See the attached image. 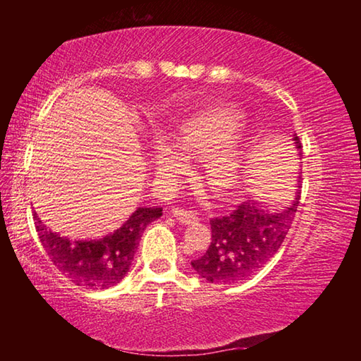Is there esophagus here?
<instances>
[{
    "label": "esophagus",
    "mask_w": 361,
    "mask_h": 361,
    "mask_svg": "<svg viewBox=\"0 0 361 361\" xmlns=\"http://www.w3.org/2000/svg\"><path fill=\"white\" fill-rule=\"evenodd\" d=\"M172 215L175 216V219H178L181 224H192L199 219L197 213L189 212V210H185V209H178V207L172 210Z\"/></svg>",
    "instance_id": "1"
}]
</instances>
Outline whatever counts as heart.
<instances>
[{
  "label": "heart",
  "instance_id": "1",
  "mask_svg": "<svg viewBox=\"0 0 361 361\" xmlns=\"http://www.w3.org/2000/svg\"><path fill=\"white\" fill-rule=\"evenodd\" d=\"M245 116L228 105H212L183 118L175 141L161 137L152 149L157 176L172 181L188 172L189 156H204L207 185L221 197H234L245 188L253 161V143L242 135Z\"/></svg>",
  "mask_w": 361,
  "mask_h": 361
}]
</instances>
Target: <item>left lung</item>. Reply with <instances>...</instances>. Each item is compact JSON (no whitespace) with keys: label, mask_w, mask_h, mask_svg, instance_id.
I'll use <instances>...</instances> for the list:
<instances>
[{"label":"left lung","mask_w":361,"mask_h":361,"mask_svg":"<svg viewBox=\"0 0 361 361\" xmlns=\"http://www.w3.org/2000/svg\"><path fill=\"white\" fill-rule=\"evenodd\" d=\"M293 142L301 159V142L296 135ZM298 204L299 191L293 202L279 210L262 209L258 202L247 200L231 215L213 218L210 245L191 262L195 274L215 285H232L252 276L279 252L295 219Z\"/></svg>","instance_id":"left-lung-1"}]
</instances>
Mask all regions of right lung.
Here are the masks:
<instances>
[{
	"mask_svg": "<svg viewBox=\"0 0 361 361\" xmlns=\"http://www.w3.org/2000/svg\"><path fill=\"white\" fill-rule=\"evenodd\" d=\"M162 216V209L140 207L109 234L90 240H71L49 231L33 212L42 248L65 277L90 290L118 285L132 266L146 226Z\"/></svg>",
	"mask_w": 361,
	"mask_h": 361,
	"instance_id": "add662e5",
	"label": "right lung"
}]
</instances>
